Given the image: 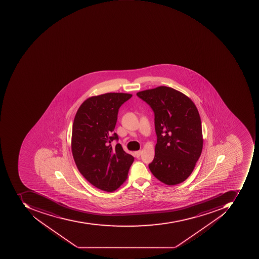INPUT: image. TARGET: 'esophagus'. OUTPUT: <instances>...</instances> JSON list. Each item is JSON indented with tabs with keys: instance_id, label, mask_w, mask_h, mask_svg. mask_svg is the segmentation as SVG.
Masks as SVG:
<instances>
[{
	"instance_id": "esophagus-1",
	"label": "esophagus",
	"mask_w": 259,
	"mask_h": 259,
	"mask_svg": "<svg viewBox=\"0 0 259 259\" xmlns=\"http://www.w3.org/2000/svg\"><path fill=\"white\" fill-rule=\"evenodd\" d=\"M141 154H142V151L139 150L135 152V155H136V157H139L141 156Z\"/></svg>"
}]
</instances>
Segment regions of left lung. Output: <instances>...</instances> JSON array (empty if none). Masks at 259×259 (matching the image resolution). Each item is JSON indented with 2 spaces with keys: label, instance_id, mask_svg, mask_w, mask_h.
Returning a JSON list of instances; mask_svg holds the SVG:
<instances>
[{
  "label": "left lung",
  "instance_id": "8db88e82",
  "mask_svg": "<svg viewBox=\"0 0 259 259\" xmlns=\"http://www.w3.org/2000/svg\"><path fill=\"white\" fill-rule=\"evenodd\" d=\"M137 96L155 113L157 143L149 169L165 185L181 184L191 175L202 151L198 109L189 97L170 87L144 90Z\"/></svg>",
  "mask_w": 259,
  "mask_h": 259
}]
</instances>
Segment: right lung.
Wrapping results in <instances>:
<instances>
[{
    "label": "right lung",
    "mask_w": 259,
    "mask_h": 259,
    "mask_svg": "<svg viewBox=\"0 0 259 259\" xmlns=\"http://www.w3.org/2000/svg\"><path fill=\"white\" fill-rule=\"evenodd\" d=\"M132 97L108 93L84 100L73 122L71 152L81 175L93 186L112 192L126 181L134 157L123 151L113 133L120 106Z\"/></svg>",
    "instance_id": "1"
}]
</instances>
